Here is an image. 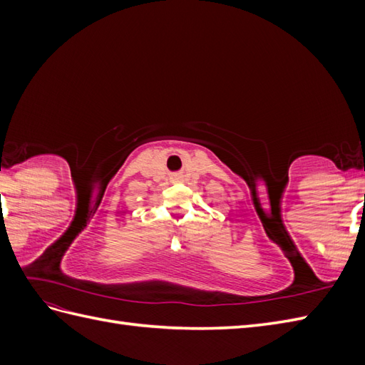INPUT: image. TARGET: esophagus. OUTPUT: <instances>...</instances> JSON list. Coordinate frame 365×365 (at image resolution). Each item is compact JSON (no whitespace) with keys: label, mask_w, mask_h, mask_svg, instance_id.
I'll return each instance as SVG.
<instances>
[{"label":"esophagus","mask_w":365,"mask_h":365,"mask_svg":"<svg viewBox=\"0 0 365 365\" xmlns=\"http://www.w3.org/2000/svg\"><path fill=\"white\" fill-rule=\"evenodd\" d=\"M175 178H176V180H180V178H181V176H180V175H176V176H175Z\"/></svg>","instance_id":"34e87169"}]
</instances>
